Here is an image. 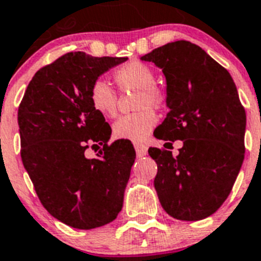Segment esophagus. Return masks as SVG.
Here are the masks:
<instances>
[{
    "instance_id": "34e87169",
    "label": "esophagus",
    "mask_w": 261,
    "mask_h": 261,
    "mask_svg": "<svg viewBox=\"0 0 261 261\" xmlns=\"http://www.w3.org/2000/svg\"><path fill=\"white\" fill-rule=\"evenodd\" d=\"M134 147H135V151H137L138 156H144L147 153V146L142 143H134Z\"/></svg>"
}]
</instances>
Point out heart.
I'll return each instance as SVG.
<instances>
[{
  "label": "heart",
  "instance_id": "b5f03b06",
  "mask_svg": "<svg viewBox=\"0 0 261 261\" xmlns=\"http://www.w3.org/2000/svg\"><path fill=\"white\" fill-rule=\"evenodd\" d=\"M115 84L121 90H137L134 97L133 114L123 115L113 124L115 139L142 142L155 128L158 118L154 110H162L167 105V94L155 84V73L142 62H130L118 68L113 74ZM92 108L105 118L117 114L118 97L110 85L103 80H97L89 92Z\"/></svg>",
  "mask_w": 261,
  "mask_h": 261
}]
</instances>
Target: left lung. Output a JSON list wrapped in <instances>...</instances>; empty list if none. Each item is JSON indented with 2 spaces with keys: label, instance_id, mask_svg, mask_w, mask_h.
Returning <instances> with one entry per match:
<instances>
[{
  "label": "left lung",
  "instance_id": "1",
  "mask_svg": "<svg viewBox=\"0 0 261 261\" xmlns=\"http://www.w3.org/2000/svg\"><path fill=\"white\" fill-rule=\"evenodd\" d=\"M162 68L169 113L153 135L182 140L178 155L149 147L163 209L180 221H199L225 202L244 159L246 112L232 77L201 47L177 40L142 56ZM169 148V147H167Z\"/></svg>",
  "mask_w": 261,
  "mask_h": 261
}]
</instances>
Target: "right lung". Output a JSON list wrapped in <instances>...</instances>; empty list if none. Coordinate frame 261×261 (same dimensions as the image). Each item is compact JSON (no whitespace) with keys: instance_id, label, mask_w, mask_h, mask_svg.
<instances>
[{"instance_id":"obj_1","label":"right lung","mask_w":261,"mask_h":261,"mask_svg":"<svg viewBox=\"0 0 261 261\" xmlns=\"http://www.w3.org/2000/svg\"><path fill=\"white\" fill-rule=\"evenodd\" d=\"M127 58L68 52L34 74L18 108L21 158L44 209L90 230L117 218L135 162L133 144H108L112 128L92 108V85ZM103 146L96 159L85 151Z\"/></svg>"}]
</instances>
